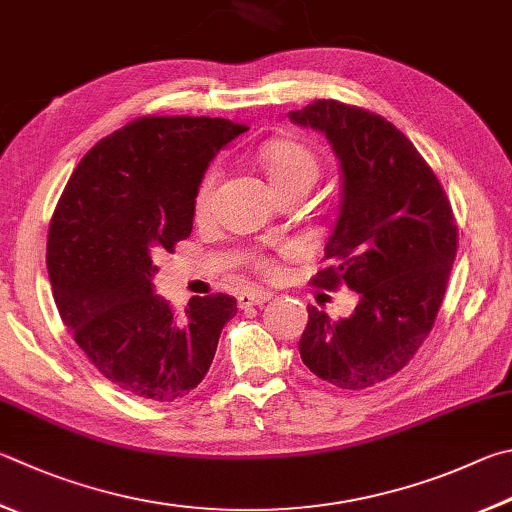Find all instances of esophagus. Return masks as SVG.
<instances>
[{"label":"esophagus","mask_w":512,"mask_h":512,"mask_svg":"<svg viewBox=\"0 0 512 512\" xmlns=\"http://www.w3.org/2000/svg\"><path fill=\"white\" fill-rule=\"evenodd\" d=\"M273 293L264 291V288H253V291H246L239 295V306L241 309H246V306H259V304H266L268 300H271Z\"/></svg>","instance_id":"esophagus-1"}]
</instances>
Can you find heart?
<instances>
[{"label": "heart", "instance_id": "1", "mask_svg": "<svg viewBox=\"0 0 512 512\" xmlns=\"http://www.w3.org/2000/svg\"><path fill=\"white\" fill-rule=\"evenodd\" d=\"M262 165L275 192L293 188V185H306V188H311L320 176L318 156H315L309 147L291 141H277L264 147ZM215 179V172H210L206 179H203L197 192V203H194L197 215H206V210L210 206V194L212 188H215Z\"/></svg>", "mask_w": 512, "mask_h": 512}]
</instances>
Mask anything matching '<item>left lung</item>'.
<instances>
[{"label":"left lung","mask_w":512,"mask_h":512,"mask_svg":"<svg viewBox=\"0 0 512 512\" xmlns=\"http://www.w3.org/2000/svg\"><path fill=\"white\" fill-rule=\"evenodd\" d=\"M288 118L327 136L340 163L329 266L315 284L358 295L340 320L306 306L300 356L327 383L365 389L398 374L432 331L457 257L450 201L410 138L385 118L338 100Z\"/></svg>","instance_id":"obj_1"}]
</instances>
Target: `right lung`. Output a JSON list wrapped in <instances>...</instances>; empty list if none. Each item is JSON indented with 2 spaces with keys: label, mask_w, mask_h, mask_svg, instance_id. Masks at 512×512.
Listing matches in <instances>:
<instances>
[{
  "label": "right lung",
  "mask_w": 512,
  "mask_h": 512,
  "mask_svg": "<svg viewBox=\"0 0 512 512\" xmlns=\"http://www.w3.org/2000/svg\"><path fill=\"white\" fill-rule=\"evenodd\" d=\"M248 127L226 118L145 116L102 138L64 188L46 266L60 318L94 367L125 392L170 403L215 358L235 297H192L176 315L154 293L152 257L190 237L210 161Z\"/></svg>",
  "instance_id": "add662e5"
}]
</instances>
